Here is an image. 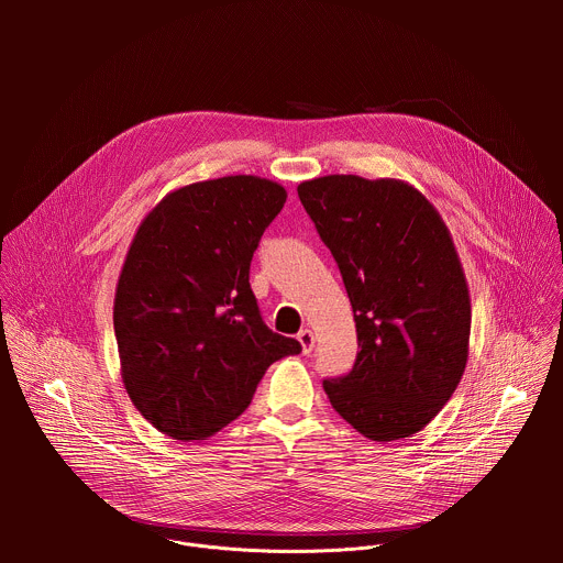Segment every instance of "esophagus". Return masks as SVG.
Segmentation results:
<instances>
[{"mask_svg":"<svg viewBox=\"0 0 563 563\" xmlns=\"http://www.w3.org/2000/svg\"><path fill=\"white\" fill-rule=\"evenodd\" d=\"M298 343H300V347H302V352L305 354H309L311 350H313V334H311V330H300L298 332Z\"/></svg>","mask_w":563,"mask_h":563,"instance_id":"34e87169","label":"esophagus"}]
</instances>
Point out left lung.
I'll return each mask as SVG.
<instances>
[{"label":"left lung","mask_w":563,"mask_h":563,"mask_svg":"<svg viewBox=\"0 0 563 563\" xmlns=\"http://www.w3.org/2000/svg\"><path fill=\"white\" fill-rule=\"evenodd\" d=\"M298 198L332 252L361 352L323 387L363 437L396 441L423 430L454 394L467 361V283L437 209L400 180L325 176Z\"/></svg>","instance_id":"1"}]
</instances>
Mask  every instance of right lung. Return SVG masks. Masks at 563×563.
Returning <instances> with one entry per match:
<instances>
[{
    "label": "right lung",
    "instance_id": "add662e5",
    "mask_svg": "<svg viewBox=\"0 0 563 563\" xmlns=\"http://www.w3.org/2000/svg\"><path fill=\"white\" fill-rule=\"evenodd\" d=\"M287 194L227 176L169 194L140 224L113 307L122 380L137 412L178 441H200L252 404L265 369L300 354L272 332L250 285L261 235Z\"/></svg>",
    "mask_w": 563,
    "mask_h": 563
}]
</instances>
